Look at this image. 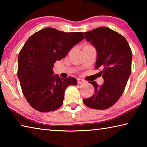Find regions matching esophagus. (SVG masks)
Masks as SVG:
<instances>
[{"mask_svg":"<svg viewBox=\"0 0 147 147\" xmlns=\"http://www.w3.org/2000/svg\"><path fill=\"white\" fill-rule=\"evenodd\" d=\"M77 82H78V84H83V83H84V82H85L86 81L82 79V78H77Z\"/></svg>","mask_w":147,"mask_h":147,"instance_id":"1","label":"esophagus"}]
</instances>
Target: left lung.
<instances>
[{
    "label": "left lung",
    "mask_w": 147,
    "mask_h": 147,
    "mask_svg": "<svg viewBox=\"0 0 147 147\" xmlns=\"http://www.w3.org/2000/svg\"><path fill=\"white\" fill-rule=\"evenodd\" d=\"M86 40L96 51L95 68L102 71L104 84H90L94 94L84 98L87 106L96 109H106L114 105L121 97L131 71L132 53L126 39L117 32L105 26L84 32Z\"/></svg>",
    "instance_id": "1"
}]
</instances>
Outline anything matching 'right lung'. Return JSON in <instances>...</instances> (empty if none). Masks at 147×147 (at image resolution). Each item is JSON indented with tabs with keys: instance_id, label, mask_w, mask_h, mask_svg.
Masks as SVG:
<instances>
[{
	"instance_id": "obj_1",
	"label": "right lung",
	"mask_w": 147,
	"mask_h": 147,
	"mask_svg": "<svg viewBox=\"0 0 147 147\" xmlns=\"http://www.w3.org/2000/svg\"><path fill=\"white\" fill-rule=\"evenodd\" d=\"M84 38L83 32L45 28L26 41L19 54L17 76L24 97L34 109L49 112L60 108L66 88L76 85L77 80L54 75V64Z\"/></svg>"
}]
</instances>
